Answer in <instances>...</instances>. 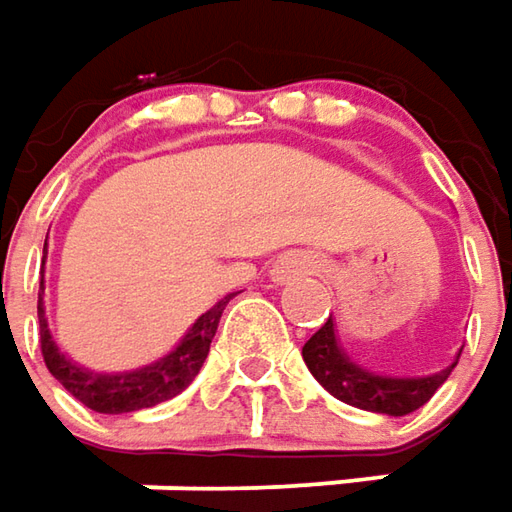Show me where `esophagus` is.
I'll return each mask as SVG.
<instances>
[{"label":"esophagus","instance_id":"34e87169","mask_svg":"<svg viewBox=\"0 0 512 512\" xmlns=\"http://www.w3.org/2000/svg\"><path fill=\"white\" fill-rule=\"evenodd\" d=\"M309 272H314V257H311L309 252H300V249L283 252V255H277V260L272 263V277L277 283L291 280V277H297V274Z\"/></svg>","mask_w":512,"mask_h":512}]
</instances>
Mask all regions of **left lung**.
<instances>
[{
	"instance_id": "1",
	"label": "left lung",
	"mask_w": 512,
	"mask_h": 512,
	"mask_svg": "<svg viewBox=\"0 0 512 512\" xmlns=\"http://www.w3.org/2000/svg\"><path fill=\"white\" fill-rule=\"evenodd\" d=\"M303 360L309 365L314 379L326 388L331 397H337L345 405H354L362 411L374 414L405 416L422 408L436 394V388L450 377L459 357L448 368L428 374V377H388L362 368L354 362L337 340L334 320L328 317L320 331L303 345Z\"/></svg>"
}]
</instances>
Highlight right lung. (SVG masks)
Segmentation results:
<instances>
[{"instance_id":"right-lung-1","label":"right lung","mask_w":512,"mask_h":512,"mask_svg":"<svg viewBox=\"0 0 512 512\" xmlns=\"http://www.w3.org/2000/svg\"><path fill=\"white\" fill-rule=\"evenodd\" d=\"M232 297L235 294L223 297L212 309L203 311L201 317L155 360L135 365L130 371H90L64 354L47 326L45 277H42L39 280V343H42L47 371L62 382L67 394H73L81 405H87L98 414H133L141 408L161 405L186 391L189 382L198 377L203 360L209 354V345L215 340L223 309Z\"/></svg>"}]
</instances>
